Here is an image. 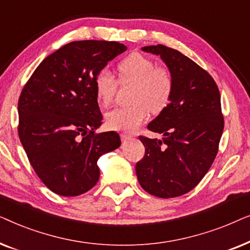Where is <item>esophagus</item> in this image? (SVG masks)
I'll list each match as a JSON object with an SVG mask.
<instances>
[{"label":"esophagus","mask_w":250,"mask_h":250,"mask_svg":"<svg viewBox=\"0 0 250 250\" xmlns=\"http://www.w3.org/2000/svg\"><path fill=\"white\" fill-rule=\"evenodd\" d=\"M133 138H134V136L129 135V134H122V135H121L122 141H128V140H132Z\"/></svg>","instance_id":"esophagus-1"}]
</instances>
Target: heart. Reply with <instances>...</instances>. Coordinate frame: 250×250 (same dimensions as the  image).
I'll list each match as a JSON object with an SVG mask.
<instances>
[{
    "label": "heart",
    "instance_id": "heart-1",
    "mask_svg": "<svg viewBox=\"0 0 250 250\" xmlns=\"http://www.w3.org/2000/svg\"><path fill=\"white\" fill-rule=\"evenodd\" d=\"M119 84H132L128 105L116 107L105 114V123L115 131L133 132L148 116L163 111L173 93V77L165 67L155 66L150 58L132 53L118 64V81L108 68H104L94 78L95 94L99 102L108 105L114 100Z\"/></svg>",
    "mask_w": 250,
    "mask_h": 250
}]
</instances>
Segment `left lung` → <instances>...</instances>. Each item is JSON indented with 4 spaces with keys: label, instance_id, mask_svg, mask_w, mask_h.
I'll use <instances>...</instances> for the list:
<instances>
[{
    "label": "left lung",
    "instance_id": "obj_1",
    "mask_svg": "<svg viewBox=\"0 0 250 250\" xmlns=\"http://www.w3.org/2000/svg\"><path fill=\"white\" fill-rule=\"evenodd\" d=\"M142 50L160 56L168 67L173 93L148 125L163 140L139 136L146 152L136 163V176L152 196L179 197L198 186L217 155L224 128L220 91L214 78L180 51L162 44Z\"/></svg>",
    "mask_w": 250,
    "mask_h": 250
}]
</instances>
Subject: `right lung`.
Wrapping results in <instances>:
<instances>
[{
    "mask_svg": "<svg viewBox=\"0 0 250 250\" xmlns=\"http://www.w3.org/2000/svg\"><path fill=\"white\" fill-rule=\"evenodd\" d=\"M127 50L108 41H75L46 57L18 101V134L30 165L54 193L75 197L97 184L98 159L121 146L118 133H95L102 115L94 78Z\"/></svg>",
    "mask_w": 250,
    "mask_h": 250,
    "instance_id": "add662e5",
    "label": "right lung"
}]
</instances>
